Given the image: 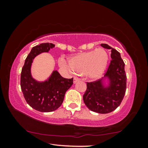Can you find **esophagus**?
Returning a JSON list of instances; mask_svg holds the SVG:
<instances>
[{
    "label": "esophagus",
    "instance_id": "esophagus-1",
    "mask_svg": "<svg viewBox=\"0 0 148 148\" xmlns=\"http://www.w3.org/2000/svg\"><path fill=\"white\" fill-rule=\"evenodd\" d=\"M79 80H80V79H79V78H78V77H75L74 78V84H75V83H76V82H79Z\"/></svg>",
    "mask_w": 148,
    "mask_h": 148
}]
</instances>
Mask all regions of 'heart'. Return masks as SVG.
I'll return each mask as SVG.
<instances>
[{
    "label": "heart",
    "instance_id": "1",
    "mask_svg": "<svg viewBox=\"0 0 148 148\" xmlns=\"http://www.w3.org/2000/svg\"><path fill=\"white\" fill-rule=\"evenodd\" d=\"M108 56L104 49H98L71 57L69 63L64 59L59 61L61 66L77 72H84L89 78H97L103 73Z\"/></svg>",
    "mask_w": 148,
    "mask_h": 148
}]
</instances>
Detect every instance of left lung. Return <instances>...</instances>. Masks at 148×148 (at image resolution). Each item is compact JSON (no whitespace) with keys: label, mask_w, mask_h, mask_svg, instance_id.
<instances>
[{"label":"left lung","mask_w":148,"mask_h":148,"mask_svg":"<svg viewBox=\"0 0 148 148\" xmlns=\"http://www.w3.org/2000/svg\"><path fill=\"white\" fill-rule=\"evenodd\" d=\"M101 46L111 49V61L104 77L110 80V86L102 87V79L87 82V89L83 96L85 104L92 112L99 114H108L116 110L123 101L127 88V75L125 63L120 53L108 44Z\"/></svg>","instance_id":"left-lung-1"}]
</instances>
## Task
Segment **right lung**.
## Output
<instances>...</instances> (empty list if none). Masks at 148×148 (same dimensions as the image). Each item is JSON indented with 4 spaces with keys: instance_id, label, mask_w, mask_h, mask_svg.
Listing matches in <instances>:
<instances>
[{
    "instance_id": "obj_1",
    "label": "right lung",
    "mask_w": 148,
    "mask_h": 148,
    "mask_svg": "<svg viewBox=\"0 0 148 148\" xmlns=\"http://www.w3.org/2000/svg\"><path fill=\"white\" fill-rule=\"evenodd\" d=\"M55 47L51 43H43L33 47L27 56L21 73V91L30 106L42 112H53L61 106L64 95L73 84V77H62L57 71H53L47 81L38 82L32 78L31 66L32 60L42 52H47Z\"/></svg>"
}]
</instances>
